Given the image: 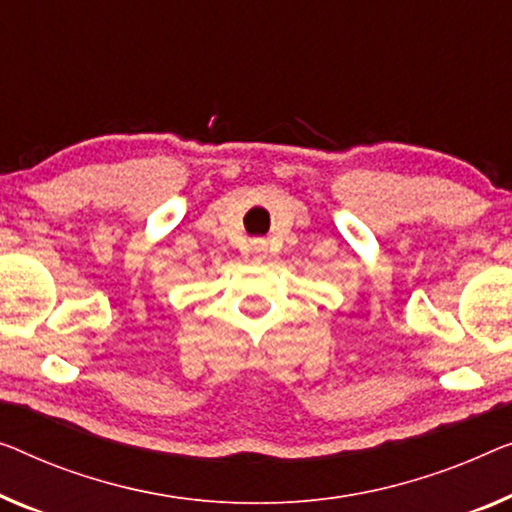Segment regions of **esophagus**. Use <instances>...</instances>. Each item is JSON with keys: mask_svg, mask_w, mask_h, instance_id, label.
I'll use <instances>...</instances> for the list:
<instances>
[{"mask_svg": "<svg viewBox=\"0 0 512 512\" xmlns=\"http://www.w3.org/2000/svg\"><path fill=\"white\" fill-rule=\"evenodd\" d=\"M250 250H253L257 257H264L266 255V241H262V239L253 241V243H250Z\"/></svg>", "mask_w": 512, "mask_h": 512, "instance_id": "1", "label": "esophagus"}]
</instances>
